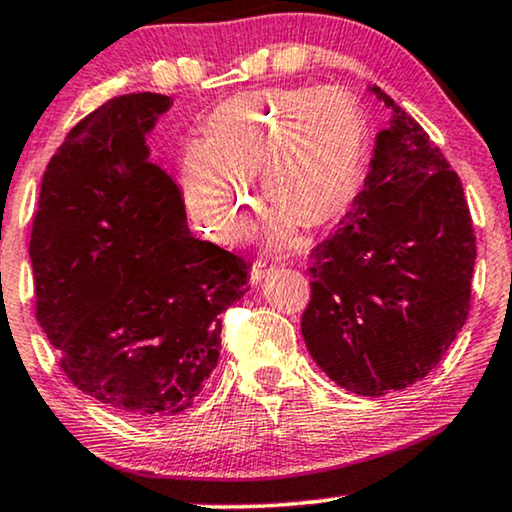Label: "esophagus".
<instances>
[{
  "instance_id": "obj_1",
  "label": "esophagus",
  "mask_w": 512,
  "mask_h": 512,
  "mask_svg": "<svg viewBox=\"0 0 512 512\" xmlns=\"http://www.w3.org/2000/svg\"><path fill=\"white\" fill-rule=\"evenodd\" d=\"M270 272H272V268H268V265L261 263V261H256L254 265H251V272H249V275H251V284H261L263 279L270 275Z\"/></svg>"
}]
</instances>
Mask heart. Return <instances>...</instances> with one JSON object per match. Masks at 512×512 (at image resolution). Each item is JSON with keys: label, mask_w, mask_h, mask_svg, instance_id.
<instances>
[{"label": "heart", "mask_w": 512, "mask_h": 512, "mask_svg": "<svg viewBox=\"0 0 512 512\" xmlns=\"http://www.w3.org/2000/svg\"><path fill=\"white\" fill-rule=\"evenodd\" d=\"M368 125L345 88H265L216 104L205 144L181 158V186L191 214L214 237L233 242L249 230L258 174L263 198L277 209L272 237L293 228L331 226L359 193Z\"/></svg>", "instance_id": "b5f03b06"}]
</instances>
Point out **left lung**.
<instances>
[{
    "instance_id": "1",
    "label": "left lung",
    "mask_w": 512,
    "mask_h": 512,
    "mask_svg": "<svg viewBox=\"0 0 512 512\" xmlns=\"http://www.w3.org/2000/svg\"><path fill=\"white\" fill-rule=\"evenodd\" d=\"M391 111L363 191L312 251L307 352L359 396L410 387L438 366L468 319L475 235L457 172L415 118Z\"/></svg>"
}]
</instances>
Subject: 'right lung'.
Segmentation results:
<instances>
[{"mask_svg":"<svg viewBox=\"0 0 512 512\" xmlns=\"http://www.w3.org/2000/svg\"><path fill=\"white\" fill-rule=\"evenodd\" d=\"M172 97L109 100L41 179L30 261L37 319L83 394L139 419L191 408L219 363L221 314L249 263L198 240L146 137Z\"/></svg>","mask_w":512,"mask_h":512,"instance_id":"1","label":"right lung"}]
</instances>
